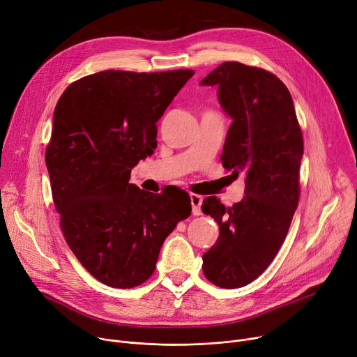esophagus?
<instances>
[{"instance_id":"34e87169","label":"esophagus","mask_w":357,"mask_h":357,"mask_svg":"<svg viewBox=\"0 0 357 357\" xmlns=\"http://www.w3.org/2000/svg\"><path fill=\"white\" fill-rule=\"evenodd\" d=\"M189 198H190V205H192V215L199 216L202 213L201 206H202L204 198L201 195H197V193H190Z\"/></svg>"}]
</instances>
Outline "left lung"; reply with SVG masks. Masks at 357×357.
<instances>
[{"mask_svg":"<svg viewBox=\"0 0 357 357\" xmlns=\"http://www.w3.org/2000/svg\"><path fill=\"white\" fill-rule=\"evenodd\" d=\"M201 85L218 86L232 118L222 165L245 174V197L226 208L209 197L202 212L219 225L216 243L204 253V275L219 287L246 286L272 264L299 202L303 138L286 85L272 73L223 62Z\"/></svg>","mask_w":357,"mask_h":357,"instance_id":"8db88e82","label":"left lung"}]
</instances>
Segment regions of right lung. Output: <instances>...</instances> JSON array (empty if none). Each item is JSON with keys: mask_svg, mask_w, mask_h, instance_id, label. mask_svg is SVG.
<instances>
[{"mask_svg": "<svg viewBox=\"0 0 357 357\" xmlns=\"http://www.w3.org/2000/svg\"><path fill=\"white\" fill-rule=\"evenodd\" d=\"M195 74L102 71L73 82L55 107L45 164L63 236L100 282L129 289L156 268L159 250L190 198L176 186L159 195L129 183L156 148V122Z\"/></svg>", "mask_w": 357, "mask_h": 357, "instance_id": "add662e5", "label": "right lung"}]
</instances>
